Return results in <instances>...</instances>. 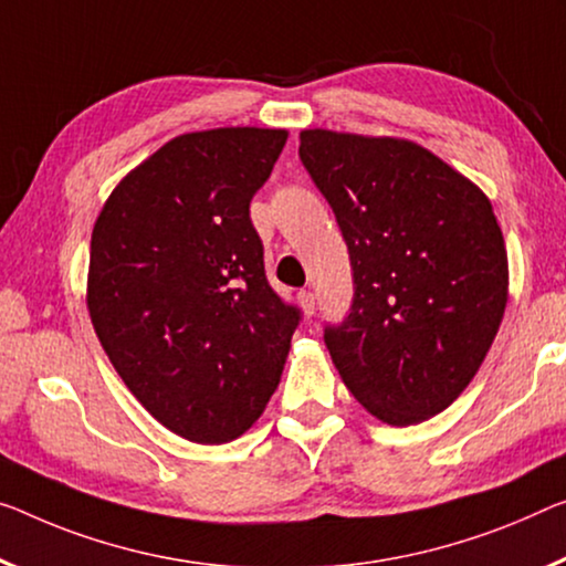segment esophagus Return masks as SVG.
<instances>
[{
	"label": "esophagus",
	"mask_w": 566,
	"mask_h": 566,
	"mask_svg": "<svg viewBox=\"0 0 566 566\" xmlns=\"http://www.w3.org/2000/svg\"><path fill=\"white\" fill-rule=\"evenodd\" d=\"M298 303L306 316H313V311H316V298H313L311 291H298Z\"/></svg>",
	"instance_id": "34e87169"
}]
</instances>
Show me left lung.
<instances>
[{"instance_id": "1", "label": "left lung", "mask_w": 566, "mask_h": 566, "mask_svg": "<svg viewBox=\"0 0 566 566\" xmlns=\"http://www.w3.org/2000/svg\"><path fill=\"white\" fill-rule=\"evenodd\" d=\"M298 156L349 248L354 298L326 349L381 422L415 424L471 385L509 301L493 207L471 179L405 138L301 132Z\"/></svg>"}]
</instances>
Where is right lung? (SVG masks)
Returning a JSON list of instances; mask_svg holds the SVG:
<instances>
[{"instance_id":"add662e5","label":"right lung","mask_w":566,"mask_h":566,"mask_svg":"<svg viewBox=\"0 0 566 566\" xmlns=\"http://www.w3.org/2000/svg\"><path fill=\"white\" fill-rule=\"evenodd\" d=\"M285 138L250 126L171 138L120 179L93 228L101 346L164 428L202 446L263 415L301 321L268 283L250 220Z\"/></svg>"}]
</instances>
